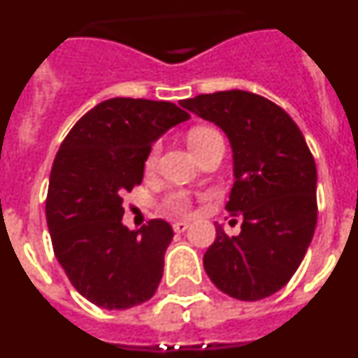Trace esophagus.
<instances>
[{"label": "esophagus", "instance_id": "34e87169", "mask_svg": "<svg viewBox=\"0 0 358 358\" xmlns=\"http://www.w3.org/2000/svg\"><path fill=\"white\" fill-rule=\"evenodd\" d=\"M188 226L189 224L188 222H185V220H177V222H173V231H176V233H185L186 229H188Z\"/></svg>", "mask_w": 358, "mask_h": 358}]
</instances>
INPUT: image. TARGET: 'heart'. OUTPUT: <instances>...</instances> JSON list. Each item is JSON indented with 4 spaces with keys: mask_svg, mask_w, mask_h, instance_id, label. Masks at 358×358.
Returning a JSON list of instances; mask_svg holds the SVG:
<instances>
[{
    "mask_svg": "<svg viewBox=\"0 0 358 358\" xmlns=\"http://www.w3.org/2000/svg\"><path fill=\"white\" fill-rule=\"evenodd\" d=\"M217 136H220V134H218L217 131H213V129L197 127L188 134V145H189V148H195V147H199V145L206 143V141L211 140V138H217ZM154 161H156V150H152V154L148 156V159H147L148 166H152V164H154ZM166 204H169V206L176 211H186L189 208L188 195L182 194V192H176V194H172L169 199H166Z\"/></svg>",
    "mask_w": 358,
    "mask_h": 358,
    "instance_id": "1",
    "label": "heart"
}]
</instances>
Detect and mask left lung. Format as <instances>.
<instances>
[{
  "instance_id": "obj_1",
  "label": "left lung",
  "mask_w": 358,
  "mask_h": 358,
  "mask_svg": "<svg viewBox=\"0 0 358 358\" xmlns=\"http://www.w3.org/2000/svg\"><path fill=\"white\" fill-rule=\"evenodd\" d=\"M181 106L222 129L233 152L226 210L242 226L229 236L215 222L206 274L240 301L273 296L301 265L317 222V170L305 138L285 110L249 91L199 94Z\"/></svg>"
}]
</instances>
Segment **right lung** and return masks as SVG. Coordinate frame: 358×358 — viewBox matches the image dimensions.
<instances>
[{"instance_id":"add662e5","label":"right lung","mask_w":358,"mask_h":358,"mask_svg":"<svg viewBox=\"0 0 358 358\" xmlns=\"http://www.w3.org/2000/svg\"><path fill=\"white\" fill-rule=\"evenodd\" d=\"M189 115L176 103L109 98L69 131L53 161L46 222L71 285L106 310L148 301L163 278L172 226H123V199L143 179L154 141Z\"/></svg>"}]
</instances>
